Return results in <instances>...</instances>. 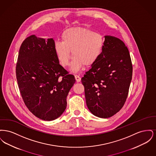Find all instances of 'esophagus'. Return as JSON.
Wrapping results in <instances>:
<instances>
[{"label": "esophagus", "instance_id": "esophagus-1", "mask_svg": "<svg viewBox=\"0 0 156 156\" xmlns=\"http://www.w3.org/2000/svg\"><path fill=\"white\" fill-rule=\"evenodd\" d=\"M75 78L76 82L81 81V78L80 77V76H78V75H75Z\"/></svg>", "mask_w": 156, "mask_h": 156}]
</instances>
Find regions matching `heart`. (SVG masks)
<instances>
[{"label": "heart", "mask_w": 156, "mask_h": 156, "mask_svg": "<svg viewBox=\"0 0 156 156\" xmlns=\"http://www.w3.org/2000/svg\"><path fill=\"white\" fill-rule=\"evenodd\" d=\"M61 41H55L54 49L62 67L69 64L71 52L73 59L71 70L76 71L84 66L90 67L97 62L102 54L104 36L97 32L83 27L65 30Z\"/></svg>", "instance_id": "heart-1"}]
</instances>
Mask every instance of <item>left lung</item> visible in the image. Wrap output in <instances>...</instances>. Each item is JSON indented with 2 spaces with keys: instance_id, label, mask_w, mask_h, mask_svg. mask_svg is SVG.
<instances>
[{
  "instance_id": "left-lung-1",
  "label": "left lung",
  "mask_w": 156,
  "mask_h": 156,
  "mask_svg": "<svg viewBox=\"0 0 156 156\" xmlns=\"http://www.w3.org/2000/svg\"><path fill=\"white\" fill-rule=\"evenodd\" d=\"M132 71L130 53L125 43L117 37L105 36L101 55L81 79L87 105L93 115L108 118L122 108Z\"/></svg>"
}]
</instances>
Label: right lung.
<instances>
[{
    "instance_id": "add662e5",
    "label": "right lung",
    "mask_w": 156,
    "mask_h": 156,
    "mask_svg": "<svg viewBox=\"0 0 156 156\" xmlns=\"http://www.w3.org/2000/svg\"><path fill=\"white\" fill-rule=\"evenodd\" d=\"M53 38L31 35L20 46L16 67V78L23 100L38 118L51 121L67 107V97L75 82L59 64Z\"/></svg>"
}]
</instances>
